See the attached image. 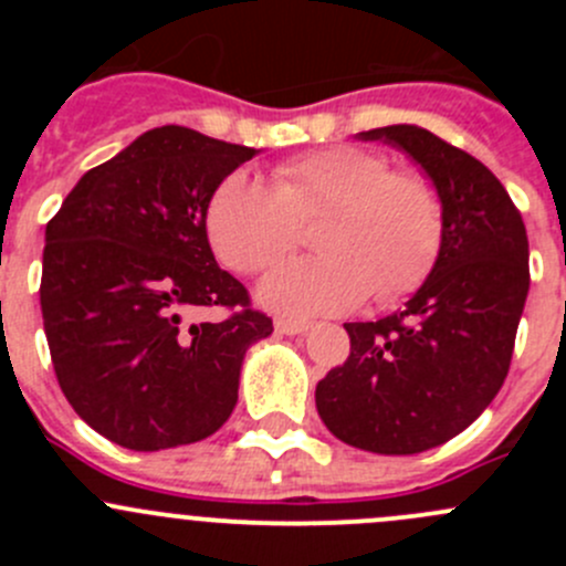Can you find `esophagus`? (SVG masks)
<instances>
[{
    "mask_svg": "<svg viewBox=\"0 0 566 566\" xmlns=\"http://www.w3.org/2000/svg\"><path fill=\"white\" fill-rule=\"evenodd\" d=\"M276 331L279 334H287V336H293V334H304L306 328H310V319H293V317H276Z\"/></svg>",
    "mask_w": 566,
    "mask_h": 566,
    "instance_id": "esophagus-1",
    "label": "esophagus"
}]
</instances>
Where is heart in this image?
Here are the masks:
<instances>
[{
    "label": "heart",
    "instance_id": "b5f03b06",
    "mask_svg": "<svg viewBox=\"0 0 566 566\" xmlns=\"http://www.w3.org/2000/svg\"><path fill=\"white\" fill-rule=\"evenodd\" d=\"M319 216L323 254L273 268L256 290L260 304L279 315H339L373 293L402 298L430 276L441 251L436 182L353 145L287 158L273 169V186L235 169L216 186L205 230L227 268L260 273L298 247L301 224Z\"/></svg>",
    "mask_w": 566,
    "mask_h": 566
}]
</instances>
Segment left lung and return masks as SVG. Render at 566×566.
<instances>
[{"instance_id": "1", "label": "left lung", "mask_w": 566, "mask_h": 566, "mask_svg": "<svg viewBox=\"0 0 566 566\" xmlns=\"http://www.w3.org/2000/svg\"><path fill=\"white\" fill-rule=\"evenodd\" d=\"M436 182L443 241L405 310L345 323L350 356L317 384L323 424L347 447L419 454L460 436L504 386L528 295V238L501 180L419 125L361 130Z\"/></svg>"}]
</instances>
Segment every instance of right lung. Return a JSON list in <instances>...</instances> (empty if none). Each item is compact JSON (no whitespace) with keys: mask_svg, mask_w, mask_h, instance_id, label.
<instances>
[{"mask_svg":"<svg viewBox=\"0 0 566 566\" xmlns=\"http://www.w3.org/2000/svg\"><path fill=\"white\" fill-rule=\"evenodd\" d=\"M254 156L182 125L153 128L90 169L45 224L51 364L73 410L119 447L213 436L238 402L243 356L273 331L205 230L216 186ZM202 305L237 312L191 324Z\"/></svg>","mask_w":566,"mask_h":566,"instance_id":"1","label":"right lung"}]
</instances>
